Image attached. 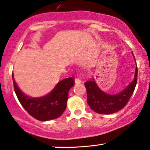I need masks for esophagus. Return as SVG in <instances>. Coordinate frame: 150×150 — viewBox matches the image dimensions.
Returning <instances> with one entry per match:
<instances>
[{
    "mask_svg": "<svg viewBox=\"0 0 150 150\" xmlns=\"http://www.w3.org/2000/svg\"><path fill=\"white\" fill-rule=\"evenodd\" d=\"M81 82V79H79V78H75V83H76V84H78V83H80Z\"/></svg>",
    "mask_w": 150,
    "mask_h": 150,
    "instance_id": "esophagus-1",
    "label": "esophagus"
}]
</instances>
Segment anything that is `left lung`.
<instances>
[{
	"instance_id": "left-lung-1",
	"label": "left lung",
	"mask_w": 150,
	"mask_h": 150,
	"mask_svg": "<svg viewBox=\"0 0 150 150\" xmlns=\"http://www.w3.org/2000/svg\"><path fill=\"white\" fill-rule=\"evenodd\" d=\"M132 53H133L132 52ZM134 58V56L133 55ZM138 69L136 67L133 81L118 94L110 95L99 88L95 79L85 82L87 91V103L90 108L98 114L110 115L123 108L130 99L137 82Z\"/></svg>"
}]
</instances>
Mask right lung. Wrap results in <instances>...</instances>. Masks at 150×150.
<instances>
[{"mask_svg":"<svg viewBox=\"0 0 150 150\" xmlns=\"http://www.w3.org/2000/svg\"><path fill=\"white\" fill-rule=\"evenodd\" d=\"M15 93L23 107L37 120L50 121L58 118L64 112L67 105L69 90L75 84L73 77L59 81L47 95L31 97L25 95L16 84L12 74Z\"/></svg>","mask_w":150,"mask_h":150,"instance_id":"add662e5","label":"right lung"}]
</instances>
